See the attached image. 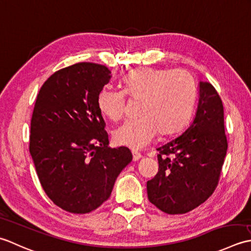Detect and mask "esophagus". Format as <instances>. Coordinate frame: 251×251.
I'll list each match as a JSON object with an SVG mask.
<instances>
[{"mask_svg": "<svg viewBox=\"0 0 251 251\" xmlns=\"http://www.w3.org/2000/svg\"><path fill=\"white\" fill-rule=\"evenodd\" d=\"M132 155H133V161H137L142 158V155L140 154V152H137L135 151H132Z\"/></svg>", "mask_w": 251, "mask_h": 251, "instance_id": "34e87169", "label": "esophagus"}]
</instances>
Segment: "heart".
Here are the masks:
<instances>
[{
    "instance_id": "b5f03b06",
    "label": "heart",
    "mask_w": 251,
    "mask_h": 251,
    "mask_svg": "<svg viewBox=\"0 0 251 251\" xmlns=\"http://www.w3.org/2000/svg\"><path fill=\"white\" fill-rule=\"evenodd\" d=\"M126 94L141 100V118L129 120L114 132V142L140 151L155 139L176 134L190 122L196 103V84L186 69L144 67L127 74L124 92L104 88L97 95V107L107 119L118 121L126 112Z\"/></svg>"
}]
</instances>
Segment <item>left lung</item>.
Listing matches in <instances>:
<instances>
[{
	"instance_id": "1",
	"label": "left lung",
	"mask_w": 251,
	"mask_h": 251,
	"mask_svg": "<svg viewBox=\"0 0 251 251\" xmlns=\"http://www.w3.org/2000/svg\"><path fill=\"white\" fill-rule=\"evenodd\" d=\"M157 151L159 169L147 181V195L158 209L168 214L186 213L212 195L227 140L222 100L211 83L199 82L196 115L185 132Z\"/></svg>"
}]
</instances>
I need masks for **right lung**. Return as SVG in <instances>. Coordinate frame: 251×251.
<instances>
[{"label":"right lung","instance_id":"right-lung-1","mask_svg":"<svg viewBox=\"0 0 251 251\" xmlns=\"http://www.w3.org/2000/svg\"><path fill=\"white\" fill-rule=\"evenodd\" d=\"M110 74L103 65L75 64L50 75L35 100L30 154L49 198L71 213L99 208L132 161L129 148L108 146L97 107V95Z\"/></svg>","mask_w":251,"mask_h":251}]
</instances>
